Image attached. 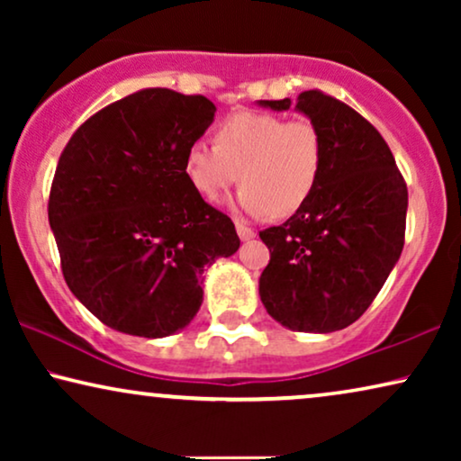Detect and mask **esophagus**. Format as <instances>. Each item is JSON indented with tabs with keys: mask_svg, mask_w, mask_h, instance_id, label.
<instances>
[{
	"mask_svg": "<svg viewBox=\"0 0 461 461\" xmlns=\"http://www.w3.org/2000/svg\"><path fill=\"white\" fill-rule=\"evenodd\" d=\"M237 232L239 237H241V241H249V239L256 237V230L249 229V226H245L243 222H237Z\"/></svg>",
	"mask_w": 461,
	"mask_h": 461,
	"instance_id": "obj_1",
	"label": "esophagus"
}]
</instances>
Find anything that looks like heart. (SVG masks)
Instances as JSON below:
<instances>
[{
  "label": "heart",
  "instance_id": "obj_1",
  "mask_svg": "<svg viewBox=\"0 0 461 461\" xmlns=\"http://www.w3.org/2000/svg\"><path fill=\"white\" fill-rule=\"evenodd\" d=\"M213 142L197 140L186 149V178L207 201L222 197L241 178L239 205L249 216H292L323 176L325 138L308 117L235 113L218 125Z\"/></svg>",
  "mask_w": 461,
  "mask_h": 461
}]
</instances>
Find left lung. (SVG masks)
<instances>
[{
    "label": "left lung",
    "instance_id": "1",
    "mask_svg": "<svg viewBox=\"0 0 461 461\" xmlns=\"http://www.w3.org/2000/svg\"><path fill=\"white\" fill-rule=\"evenodd\" d=\"M285 111L292 100H260ZM295 109L319 125L325 167L308 203L281 226L260 230L270 251L260 298L294 331L330 333L367 311L405 245L407 185L393 150L367 119L321 90Z\"/></svg>",
    "mask_w": 461,
    "mask_h": 461
}]
</instances>
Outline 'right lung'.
I'll list each match as a JSON object with an SVG mask.
<instances>
[{
	"instance_id": "right-lung-1",
	"label": "right lung",
	"mask_w": 461,
	"mask_h": 461,
	"mask_svg": "<svg viewBox=\"0 0 461 461\" xmlns=\"http://www.w3.org/2000/svg\"><path fill=\"white\" fill-rule=\"evenodd\" d=\"M213 113L199 94L147 87L94 113L62 150L48 201L62 276L113 330L166 338L186 327L205 267L241 245L185 172Z\"/></svg>"
}]
</instances>
